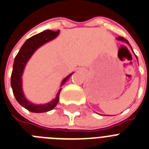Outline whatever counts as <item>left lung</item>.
<instances>
[{
	"instance_id": "obj_1",
	"label": "left lung",
	"mask_w": 149,
	"mask_h": 149,
	"mask_svg": "<svg viewBox=\"0 0 149 149\" xmlns=\"http://www.w3.org/2000/svg\"><path fill=\"white\" fill-rule=\"evenodd\" d=\"M117 39H118V40H121V41H125V42H126L127 44H128V45H129V42H128V41H127V40L125 39V38H123V37H119V38H118Z\"/></svg>"
}]
</instances>
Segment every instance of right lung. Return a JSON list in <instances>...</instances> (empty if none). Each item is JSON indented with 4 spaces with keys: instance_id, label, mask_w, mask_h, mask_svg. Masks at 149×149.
Returning a JSON list of instances; mask_svg holds the SVG:
<instances>
[{
    "instance_id": "add662e5",
    "label": "right lung",
    "mask_w": 149,
    "mask_h": 149,
    "mask_svg": "<svg viewBox=\"0 0 149 149\" xmlns=\"http://www.w3.org/2000/svg\"><path fill=\"white\" fill-rule=\"evenodd\" d=\"M58 33H59V30H57V31L45 30L42 33L33 36V37L29 38V39L25 41V43L21 47L19 52L15 58L11 76V86L13 88V94H14L16 100L21 106L31 112L43 113V112L50 111L56 107L58 100H59V93L61 92V88L57 93L56 99L50 102L47 103L45 104H38V105L33 104L28 101L24 96L22 91V82H21V76H22L25 65L32 55L33 54V53L41 45L56 38L58 35ZM72 74L73 73L70 74L63 80L61 85L65 84V81L71 76Z\"/></svg>"
}]
</instances>
